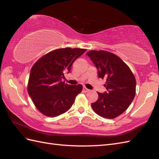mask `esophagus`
Segmentation results:
<instances>
[{
  "label": "esophagus",
  "mask_w": 159,
  "mask_h": 159,
  "mask_svg": "<svg viewBox=\"0 0 159 159\" xmlns=\"http://www.w3.org/2000/svg\"><path fill=\"white\" fill-rule=\"evenodd\" d=\"M83 91H84V92H88V91H89V89H88V88H86L85 87H84Z\"/></svg>",
  "instance_id": "obj_1"
}]
</instances>
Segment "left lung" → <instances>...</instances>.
I'll use <instances>...</instances> for the list:
<instances>
[{"mask_svg": "<svg viewBox=\"0 0 159 159\" xmlns=\"http://www.w3.org/2000/svg\"><path fill=\"white\" fill-rule=\"evenodd\" d=\"M98 71L99 78L106 80L107 91L98 93L91 107L100 116L114 119L131 105L136 92V80L131 70L117 56L105 50L86 53Z\"/></svg>", "mask_w": 159, "mask_h": 159, "instance_id": "obj_1", "label": "left lung"}]
</instances>
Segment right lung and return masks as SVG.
<instances>
[{
  "label": "right lung",
  "mask_w": 159,
  "mask_h": 159,
  "mask_svg": "<svg viewBox=\"0 0 159 159\" xmlns=\"http://www.w3.org/2000/svg\"><path fill=\"white\" fill-rule=\"evenodd\" d=\"M86 49L60 48L42 56L30 70L28 92L40 111L48 117H56L69 110L82 90L81 84H66L64 74Z\"/></svg>",
  "instance_id": "right-lung-1"
}]
</instances>
